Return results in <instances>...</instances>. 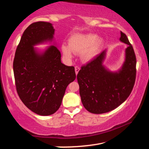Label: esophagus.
<instances>
[{"label":"esophagus","instance_id":"obj_1","mask_svg":"<svg viewBox=\"0 0 149 149\" xmlns=\"http://www.w3.org/2000/svg\"><path fill=\"white\" fill-rule=\"evenodd\" d=\"M79 70H80V68H79V67H78V66H75V74H76V75H77V74H78V72H79Z\"/></svg>","mask_w":149,"mask_h":149}]
</instances>
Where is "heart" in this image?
Returning <instances> with one entry per match:
<instances>
[{"label":"heart","mask_w":149,"mask_h":149,"mask_svg":"<svg viewBox=\"0 0 149 149\" xmlns=\"http://www.w3.org/2000/svg\"><path fill=\"white\" fill-rule=\"evenodd\" d=\"M104 45V39L94 33L75 34L68 40V45L63 44L61 50L66 59H71L73 53L80 54L81 60L89 62L99 54Z\"/></svg>","instance_id":"obj_1"}]
</instances>
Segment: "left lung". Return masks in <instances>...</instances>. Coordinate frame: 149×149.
Masks as SVG:
<instances>
[{"mask_svg": "<svg viewBox=\"0 0 149 149\" xmlns=\"http://www.w3.org/2000/svg\"><path fill=\"white\" fill-rule=\"evenodd\" d=\"M120 41L127 45L122 67L112 72L103 64L107 49L81 67L77 75L79 95L85 109L103 114L115 109L132 93L136 76V57L132 45L122 31Z\"/></svg>", "mask_w": 149, "mask_h": 149, "instance_id": "8db88e82", "label": "left lung"}]
</instances>
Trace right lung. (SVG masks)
Returning a JSON list of instances; mask_svg holds the SVG:
<instances>
[{
	"label": "right lung",
	"instance_id": "1",
	"mask_svg": "<svg viewBox=\"0 0 149 149\" xmlns=\"http://www.w3.org/2000/svg\"><path fill=\"white\" fill-rule=\"evenodd\" d=\"M54 31L49 22L31 24L22 35L13 62L20 99L30 110L41 116L53 114L58 110L67 86L76 77L74 67L61 62ZM48 42L52 45L44 50L34 47Z\"/></svg>",
	"mask_w": 149,
	"mask_h": 149
}]
</instances>
